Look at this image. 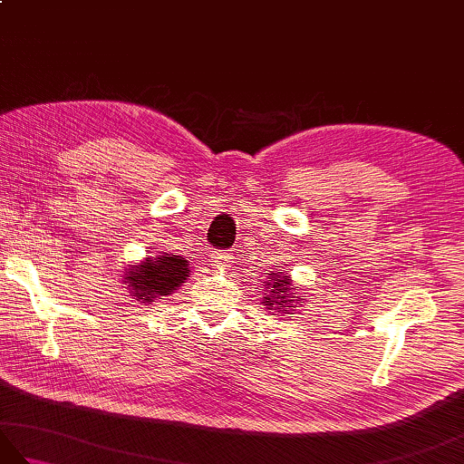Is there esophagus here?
<instances>
[{
    "mask_svg": "<svg viewBox=\"0 0 464 464\" xmlns=\"http://www.w3.org/2000/svg\"><path fill=\"white\" fill-rule=\"evenodd\" d=\"M231 259H233V255L229 251H213L211 253V263L219 265V267L221 265H229Z\"/></svg>",
    "mask_w": 464,
    "mask_h": 464,
    "instance_id": "1",
    "label": "esophagus"
}]
</instances>
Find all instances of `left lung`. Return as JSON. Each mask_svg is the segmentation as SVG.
<instances>
[{"label": "left lung", "instance_id": "1", "mask_svg": "<svg viewBox=\"0 0 464 464\" xmlns=\"http://www.w3.org/2000/svg\"><path fill=\"white\" fill-rule=\"evenodd\" d=\"M291 287H293V285H291L289 275H283V277H281L279 273H275L273 277H271V281L267 283V287H265V289L271 291V295H267V297H265V303H267L269 307H271V304H283V303H287V301H293V295L295 293H291Z\"/></svg>", "mask_w": 464, "mask_h": 464}]
</instances>
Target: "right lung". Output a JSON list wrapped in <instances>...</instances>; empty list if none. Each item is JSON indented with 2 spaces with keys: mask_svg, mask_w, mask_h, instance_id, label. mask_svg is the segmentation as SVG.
<instances>
[{
  "mask_svg": "<svg viewBox=\"0 0 464 464\" xmlns=\"http://www.w3.org/2000/svg\"><path fill=\"white\" fill-rule=\"evenodd\" d=\"M183 257H169V255H157V257H145V263L135 267L127 275L130 287L133 289V297L143 303H151L155 297H163L179 287L189 277V267Z\"/></svg>",
  "mask_w": 464,
  "mask_h": 464,
  "instance_id": "right-lung-1",
  "label": "right lung"
}]
</instances>
